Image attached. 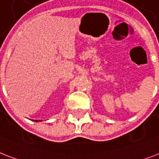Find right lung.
Here are the masks:
<instances>
[{
	"instance_id": "obj_1",
	"label": "right lung",
	"mask_w": 159,
	"mask_h": 159,
	"mask_svg": "<svg viewBox=\"0 0 159 159\" xmlns=\"http://www.w3.org/2000/svg\"><path fill=\"white\" fill-rule=\"evenodd\" d=\"M37 121H38V120H36V122H37ZM39 121H40V120H39ZM41 121H42V120H41Z\"/></svg>"
}]
</instances>
